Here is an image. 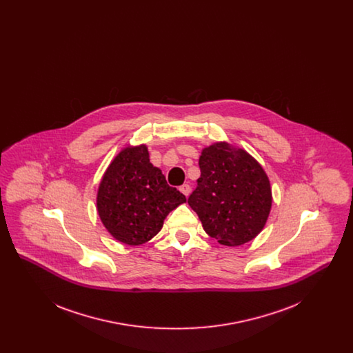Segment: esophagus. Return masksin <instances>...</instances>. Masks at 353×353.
<instances>
[{
  "mask_svg": "<svg viewBox=\"0 0 353 353\" xmlns=\"http://www.w3.org/2000/svg\"><path fill=\"white\" fill-rule=\"evenodd\" d=\"M180 192H181L184 196L188 197V196H189V193H190V186L188 184L181 185V186H180Z\"/></svg>",
  "mask_w": 353,
  "mask_h": 353,
  "instance_id": "esophagus-1",
  "label": "esophagus"
}]
</instances>
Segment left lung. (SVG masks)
<instances>
[{"label":"left lung","instance_id":"left-lung-1","mask_svg":"<svg viewBox=\"0 0 353 353\" xmlns=\"http://www.w3.org/2000/svg\"><path fill=\"white\" fill-rule=\"evenodd\" d=\"M201 176L188 199L203 230L225 246H239L261 233L271 209L265 170L248 152L216 143L202 151Z\"/></svg>","mask_w":353,"mask_h":353}]
</instances>
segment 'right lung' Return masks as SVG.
I'll return each instance as SVG.
<instances>
[{
	"mask_svg": "<svg viewBox=\"0 0 353 353\" xmlns=\"http://www.w3.org/2000/svg\"><path fill=\"white\" fill-rule=\"evenodd\" d=\"M186 197L169 186L150 163L145 145L120 152L103 176L98 213L103 225L125 245H141L157 234L169 213Z\"/></svg>",
	"mask_w": 353,
	"mask_h": 353,
	"instance_id": "add662e5",
	"label": "right lung"
}]
</instances>
